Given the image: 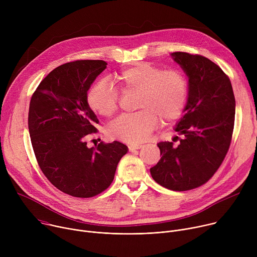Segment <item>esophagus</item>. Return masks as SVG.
Returning a JSON list of instances; mask_svg holds the SVG:
<instances>
[{
    "label": "esophagus",
    "instance_id": "1",
    "mask_svg": "<svg viewBox=\"0 0 257 257\" xmlns=\"http://www.w3.org/2000/svg\"><path fill=\"white\" fill-rule=\"evenodd\" d=\"M142 146H143L142 144H131V145H129V151L133 152L135 150H140Z\"/></svg>",
    "mask_w": 257,
    "mask_h": 257
}]
</instances>
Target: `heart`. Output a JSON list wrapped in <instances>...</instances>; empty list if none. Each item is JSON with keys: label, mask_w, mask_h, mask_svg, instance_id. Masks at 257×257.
<instances>
[{"label": "heart", "mask_w": 257, "mask_h": 257, "mask_svg": "<svg viewBox=\"0 0 257 257\" xmlns=\"http://www.w3.org/2000/svg\"><path fill=\"white\" fill-rule=\"evenodd\" d=\"M114 83L122 93L137 92L135 106L139 111L120 116L106 129L109 136L127 143L145 141L161 120L169 124L179 119L188 98L184 73L179 69L164 70L148 62L122 70L114 76ZM117 90L106 79H99L88 90L89 107L99 116H112L120 102Z\"/></svg>", "instance_id": "obj_1"}]
</instances>
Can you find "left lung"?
Listing matches in <instances>:
<instances>
[{"label":"left lung","instance_id":"left-lung-1","mask_svg":"<svg viewBox=\"0 0 257 257\" xmlns=\"http://www.w3.org/2000/svg\"><path fill=\"white\" fill-rule=\"evenodd\" d=\"M189 78L185 115L175 131L183 135L177 146L158 143L161 160L151 169L165 188H197L214 175L229 151L235 122V96L230 78L209 59L184 52L172 54Z\"/></svg>","mask_w":257,"mask_h":257}]
</instances>
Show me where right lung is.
<instances>
[{
	"mask_svg": "<svg viewBox=\"0 0 257 257\" xmlns=\"http://www.w3.org/2000/svg\"><path fill=\"white\" fill-rule=\"evenodd\" d=\"M106 65L102 60L63 64L43 79L30 99L28 129L36 161L52 184L73 197L104 191L128 151L119 141L87 148L86 136L97 131L98 123L87 91Z\"/></svg>",
	"mask_w": 257,
	"mask_h": 257,
	"instance_id": "add662e5",
	"label": "right lung"
}]
</instances>
